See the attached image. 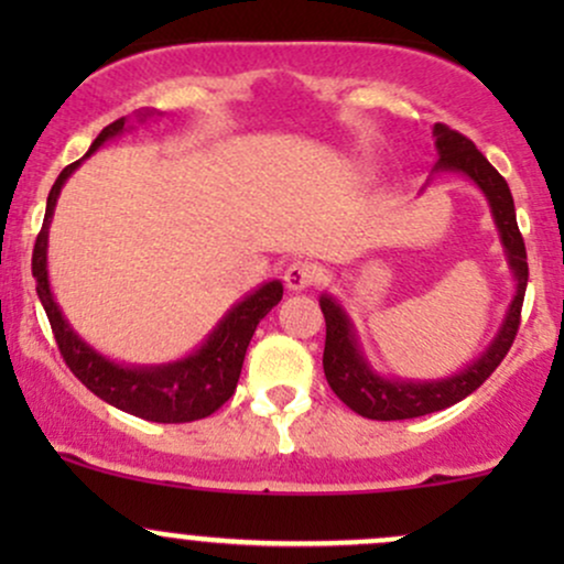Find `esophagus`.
Returning a JSON list of instances; mask_svg holds the SVG:
<instances>
[{"label":"esophagus","mask_w":564,"mask_h":564,"mask_svg":"<svg viewBox=\"0 0 564 564\" xmlns=\"http://www.w3.org/2000/svg\"><path fill=\"white\" fill-rule=\"evenodd\" d=\"M283 281H286V286L291 291H307L315 281H318V270L310 262H294L289 264L286 273H283Z\"/></svg>","instance_id":"esophagus-1"}]
</instances>
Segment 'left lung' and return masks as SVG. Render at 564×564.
<instances>
[{"label":"left lung","mask_w":564,"mask_h":564,"mask_svg":"<svg viewBox=\"0 0 564 564\" xmlns=\"http://www.w3.org/2000/svg\"><path fill=\"white\" fill-rule=\"evenodd\" d=\"M432 138H435L437 151V164L432 174H464L488 200L498 241L503 246L511 278H514V296H511L501 326H498L490 345L475 360H469L462 371L435 379H405L379 373L371 366V360L366 358L358 328H355L347 310L341 307V302L328 291L321 294V310L323 318H326L323 371H326L328 384H332L341 403L352 408L360 416L377 419V422L426 416V413L443 411V408H451L458 400H464L507 358L517 328H520V310L528 286V254L520 228H517L514 198H511L507 180L477 151L475 142L458 134L456 129L435 124L432 127Z\"/></svg>","instance_id":"obj_1"}]
</instances>
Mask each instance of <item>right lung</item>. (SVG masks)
I'll return each mask as SVG.
<instances>
[{"mask_svg": "<svg viewBox=\"0 0 564 564\" xmlns=\"http://www.w3.org/2000/svg\"><path fill=\"white\" fill-rule=\"evenodd\" d=\"M153 116H159V111H138V121L142 124V121L153 119ZM127 129H132L127 116L113 121V124H108L97 134L89 151L79 161H74V164H68L66 170L57 174L53 191L47 196V212H44L42 230L36 236L34 257H31V270H34L36 278V294L44 313H47L50 326H53L63 360H66L74 377L89 392L106 400L108 405L132 413V416L148 419V422H196V419L215 413L236 392L246 358V347H249L260 321L281 302L283 283L275 278V281H264L254 291H249L243 300H238L219 318L217 326L212 328L209 336L196 349H191L183 358L170 360V364H119V360L108 358L100 349H95L87 339H82L66 315H63L61 304H57L53 294V286H50V225H53L57 198H61L63 185H66L70 174L79 170L82 161L93 156L97 148L106 145L108 140L119 138V134H124Z\"/></svg>", "mask_w": 564, "mask_h": 564, "instance_id": "obj_1", "label": "right lung"}]
</instances>
